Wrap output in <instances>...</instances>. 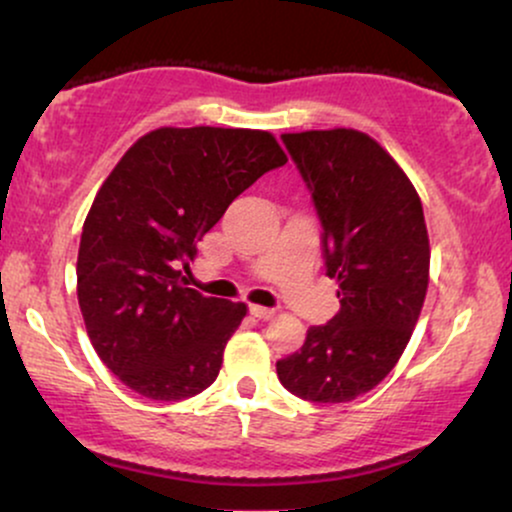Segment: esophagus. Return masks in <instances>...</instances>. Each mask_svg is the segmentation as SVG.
Listing matches in <instances>:
<instances>
[{"instance_id": "esophagus-1", "label": "esophagus", "mask_w": 512, "mask_h": 512, "mask_svg": "<svg viewBox=\"0 0 512 512\" xmlns=\"http://www.w3.org/2000/svg\"><path fill=\"white\" fill-rule=\"evenodd\" d=\"M250 315L257 317V320H272L276 315V310L264 308V305H250Z\"/></svg>"}]
</instances>
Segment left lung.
<instances>
[{"instance_id":"8db88e82","label":"left lung","mask_w":512,"mask_h":512,"mask_svg":"<svg viewBox=\"0 0 512 512\" xmlns=\"http://www.w3.org/2000/svg\"><path fill=\"white\" fill-rule=\"evenodd\" d=\"M322 221L339 313L276 361L281 385L310 402H351L395 368L419 322L431 245L424 207L399 163L346 127L281 134Z\"/></svg>"}]
</instances>
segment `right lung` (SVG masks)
Masks as SVG:
<instances>
[{"label": "right lung", "instance_id": "add662e5", "mask_svg": "<svg viewBox=\"0 0 512 512\" xmlns=\"http://www.w3.org/2000/svg\"><path fill=\"white\" fill-rule=\"evenodd\" d=\"M286 161L264 129L158 127L110 170L81 231L76 296L129 390L178 402L214 383L248 305L187 289L182 269L228 204Z\"/></svg>", "mask_w": 512, "mask_h": 512}]
</instances>
